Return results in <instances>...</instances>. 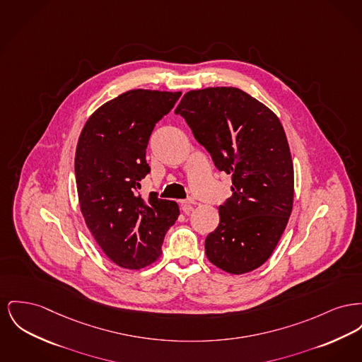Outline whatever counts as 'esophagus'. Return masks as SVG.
<instances>
[{
  "instance_id": "obj_1",
  "label": "esophagus",
  "mask_w": 362,
  "mask_h": 362,
  "mask_svg": "<svg viewBox=\"0 0 362 362\" xmlns=\"http://www.w3.org/2000/svg\"><path fill=\"white\" fill-rule=\"evenodd\" d=\"M182 202V211L185 213H190L192 211V205L195 204V201L192 198L189 199H185V201H180Z\"/></svg>"
}]
</instances>
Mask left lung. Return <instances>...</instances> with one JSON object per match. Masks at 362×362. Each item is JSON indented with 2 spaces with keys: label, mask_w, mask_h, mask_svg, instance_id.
<instances>
[{
  "label": "left lung",
  "mask_w": 362,
  "mask_h": 362,
  "mask_svg": "<svg viewBox=\"0 0 362 362\" xmlns=\"http://www.w3.org/2000/svg\"><path fill=\"white\" fill-rule=\"evenodd\" d=\"M217 170L231 175L233 195L205 240L217 268L242 275L274 253L294 202V165L284 128L262 103L236 87L186 93L175 109Z\"/></svg>",
  "instance_id": "1"
}]
</instances>
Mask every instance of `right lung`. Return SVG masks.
I'll list each match as a JSON object with an SVG mask.
<instances>
[{"instance_id":"add662e5","label":"right lung","mask_w":362,"mask_h":362,"mask_svg":"<svg viewBox=\"0 0 362 362\" xmlns=\"http://www.w3.org/2000/svg\"><path fill=\"white\" fill-rule=\"evenodd\" d=\"M182 91L135 88L105 103L86 122L75 153L81 212L88 231L116 265L141 269L156 262L179 216L173 201L138 194L150 172L151 131Z\"/></svg>"}]
</instances>
